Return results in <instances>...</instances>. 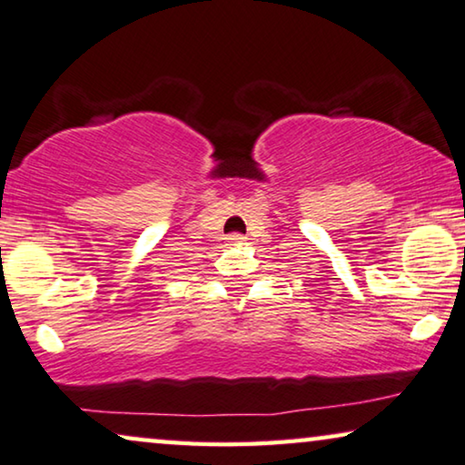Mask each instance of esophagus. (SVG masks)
Here are the masks:
<instances>
[{
    "label": "esophagus",
    "instance_id": "34e87169",
    "mask_svg": "<svg viewBox=\"0 0 465 465\" xmlns=\"http://www.w3.org/2000/svg\"><path fill=\"white\" fill-rule=\"evenodd\" d=\"M227 244L230 246H242L246 242V235H242V233H230L227 235Z\"/></svg>",
    "mask_w": 465,
    "mask_h": 465
}]
</instances>
